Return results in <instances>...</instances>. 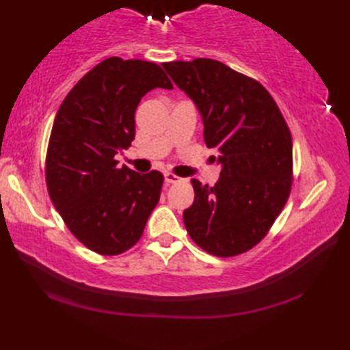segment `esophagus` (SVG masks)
Instances as JSON below:
<instances>
[{
	"label": "esophagus",
	"mask_w": 350,
	"mask_h": 350,
	"mask_svg": "<svg viewBox=\"0 0 350 350\" xmlns=\"http://www.w3.org/2000/svg\"><path fill=\"white\" fill-rule=\"evenodd\" d=\"M163 180H165V183H176V182H182L183 179H182V177L167 171V173H163Z\"/></svg>",
	"instance_id": "esophagus-1"
}]
</instances>
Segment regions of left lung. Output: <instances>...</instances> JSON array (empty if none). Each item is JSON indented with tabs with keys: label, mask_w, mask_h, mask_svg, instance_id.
I'll list each match as a JSON object with an SVG mask.
<instances>
[{
	"label": "left lung",
	"mask_w": 350,
	"mask_h": 350,
	"mask_svg": "<svg viewBox=\"0 0 350 350\" xmlns=\"http://www.w3.org/2000/svg\"><path fill=\"white\" fill-rule=\"evenodd\" d=\"M196 103L206 146L218 156L219 180L192 179L196 198L183 222L200 248L218 257L263 239L292 188V137L277 103L256 79L211 58L163 63Z\"/></svg>",
	"instance_id": "left-lung-1"
}]
</instances>
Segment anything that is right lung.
I'll list each match as a JSON object with an SVG mask.
<instances>
[{
  "label": "right lung",
  "mask_w": 350,
  "mask_h": 350,
  "mask_svg": "<svg viewBox=\"0 0 350 350\" xmlns=\"http://www.w3.org/2000/svg\"><path fill=\"white\" fill-rule=\"evenodd\" d=\"M173 84L158 64L111 57L78 81L52 126L46 185L73 236L103 256L129 250L159 202V171L139 174L114 156L135 138V111L153 88Z\"/></svg>",
  "instance_id": "add662e5"
}]
</instances>
